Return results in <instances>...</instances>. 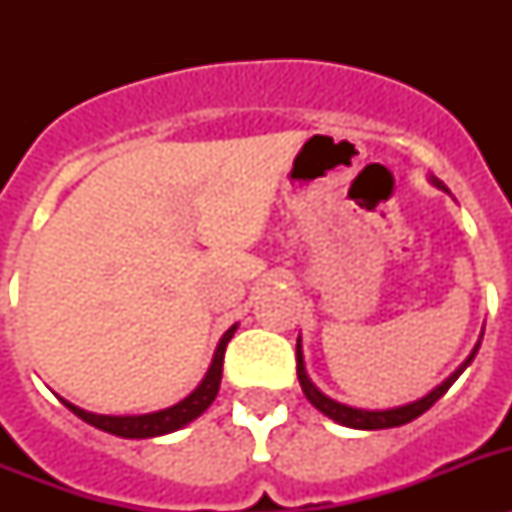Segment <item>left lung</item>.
Segmentation results:
<instances>
[{
    "mask_svg": "<svg viewBox=\"0 0 512 512\" xmlns=\"http://www.w3.org/2000/svg\"><path fill=\"white\" fill-rule=\"evenodd\" d=\"M431 184H433V187L443 189V192H449V189L438 182L436 176H431ZM482 333H485V328H482ZM479 341H482V336H479ZM479 341L474 343L472 354L464 359V364H461L459 369L451 374V377L443 379L438 387H433V390L428 392V395L420 397V400L408 402V405H397V408H387V410L351 408V405H343V402H338V400H333V397L323 395V392H320L318 387L312 384V379L307 377L305 356H302V338H297V379H300V387H302V392H305L307 400H310L312 405L320 410V413L328 415L330 420H336L338 425H346V428H356V431H379V428H397V425H405V423H410V420L418 418V415H423L425 410L431 408L433 402L441 400V397L446 395V390H449L451 384H454L456 379L461 377V372H464V369L472 364L474 356H477Z\"/></svg>",
    "mask_w": 512,
    "mask_h": 512,
    "instance_id": "8db88e82",
    "label": "left lung"
}]
</instances>
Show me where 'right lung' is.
Instances as JSON below:
<instances>
[{"label":"right lung","instance_id":"1","mask_svg":"<svg viewBox=\"0 0 512 512\" xmlns=\"http://www.w3.org/2000/svg\"><path fill=\"white\" fill-rule=\"evenodd\" d=\"M235 328L238 323L230 325L228 330L223 333L220 343L215 348V356H212V364L207 369V374L202 377V382L189 392L184 400H179L176 405L164 410H156V413H143V415H97L89 413V410H81L76 405H71L69 400H61L66 408L71 410L74 415H79L84 423L94 425L99 431L112 433V436L120 438H156V436H166V433H174L184 425H189L192 420L200 418L207 408L212 405V400L217 397V390H220V379H223V356H225V346L233 338Z\"/></svg>","mask_w":512,"mask_h":512}]
</instances>
